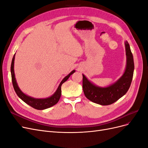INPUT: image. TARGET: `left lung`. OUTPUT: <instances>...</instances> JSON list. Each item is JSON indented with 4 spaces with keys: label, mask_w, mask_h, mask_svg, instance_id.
<instances>
[{
    "label": "left lung",
    "mask_w": 148,
    "mask_h": 148,
    "mask_svg": "<svg viewBox=\"0 0 148 148\" xmlns=\"http://www.w3.org/2000/svg\"><path fill=\"white\" fill-rule=\"evenodd\" d=\"M127 64L125 71L117 82L107 87H99L93 84L83 74V89L89 100L102 106L113 104L128 91L133 79L134 71L133 57L127 41L125 42Z\"/></svg>",
    "instance_id": "left-lung-1"
}]
</instances>
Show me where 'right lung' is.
<instances>
[{
  "mask_svg": "<svg viewBox=\"0 0 148 148\" xmlns=\"http://www.w3.org/2000/svg\"><path fill=\"white\" fill-rule=\"evenodd\" d=\"M15 56V53L13 57L10 70H11L12 80L13 88H14L17 96H18L22 101H24L25 103H26L28 105L38 110L46 109L56 104L57 103L59 102L61 96L62 84L64 82H65L66 80L69 78L71 75H72L73 73H75V70H74L73 71H71L68 75L66 76V77L62 80V82L59 85V86H58L56 91L53 93V95H52L51 96L49 97L44 98V99H37V98H34L25 95V93H23L21 91V89H20L18 86V84L16 83V78L15 77V72H14Z\"/></svg>",
  "mask_w": 148,
  "mask_h": 148,
  "instance_id": "obj_1",
  "label": "right lung"
}]
</instances>
